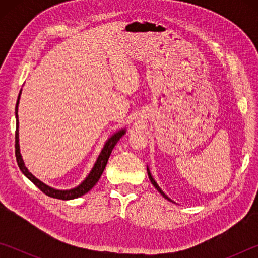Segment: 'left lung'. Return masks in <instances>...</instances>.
I'll return each mask as SVG.
<instances>
[{"instance_id": "1", "label": "left lung", "mask_w": 258, "mask_h": 258, "mask_svg": "<svg viewBox=\"0 0 258 258\" xmlns=\"http://www.w3.org/2000/svg\"><path fill=\"white\" fill-rule=\"evenodd\" d=\"M147 171H148V176H149V178H150V181H151V183H152V185H154V186L156 187V189H157V190H158V192H160V195H161V196H163V197H164V198H166V199H167V200H169V202H172V200H171V199H169V198L167 197V196H166V195L164 194V192H163V190H161V189H160V187H159V185H158V184H157V182H156V181L154 180V177H152V176H151V173H150V171H149V168H148V167H147Z\"/></svg>"}]
</instances>
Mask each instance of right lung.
Returning a JSON list of instances; mask_svg holds the SVG:
<instances>
[{
    "instance_id": "1",
    "label": "right lung",
    "mask_w": 258,
    "mask_h": 258,
    "mask_svg": "<svg viewBox=\"0 0 258 258\" xmlns=\"http://www.w3.org/2000/svg\"><path fill=\"white\" fill-rule=\"evenodd\" d=\"M20 94H21V90L18 95V100H17V104H16V159L17 163H18V166L20 168V171L24 173V175L29 178L35 185H36L38 189H40L43 194H45L46 196L52 198H56V199H61V200H71V199H75L81 197V196L85 195L86 192H89L92 187L97 184L99 178L101 177L102 173L106 168V165L108 163L109 157H110L111 151L113 149V147L116 146V143L119 141V139L123 137L125 134L126 130H120L118 132H116L112 135L111 138L108 139V141L104 145L103 149L100 152V155L98 157L97 161L93 166V168L91 169V172L89 175L86 176V178L83 181L80 185H77L76 187L71 190H56L51 187L49 185H46L45 183H43L42 181L38 180V178L35 177L32 173H30L27 167L25 166V163L23 158H21L20 155V148H19V120H18V104H19V99H20Z\"/></svg>"
}]
</instances>
